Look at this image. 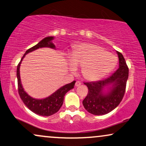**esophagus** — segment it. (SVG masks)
I'll return each instance as SVG.
<instances>
[{"instance_id": "1", "label": "esophagus", "mask_w": 146, "mask_h": 146, "mask_svg": "<svg viewBox=\"0 0 146 146\" xmlns=\"http://www.w3.org/2000/svg\"><path fill=\"white\" fill-rule=\"evenodd\" d=\"M81 84H82V83H81V82H80V81H77V82H75V86H76V87L80 86Z\"/></svg>"}]
</instances>
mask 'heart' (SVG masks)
<instances>
[{
    "label": "heart",
    "instance_id": "heart-1",
    "mask_svg": "<svg viewBox=\"0 0 146 146\" xmlns=\"http://www.w3.org/2000/svg\"><path fill=\"white\" fill-rule=\"evenodd\" d=\"M69 67L75 71L81 66V73L86 80L98 81L104 78L115 68L117 58L103 47L91 43L78 45L68 54Z\"/></svg>",
    "mask_w": 146,
    "mask_h": 146
}]
</instances>
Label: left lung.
Masks as SVG:
<instances>
[{"label": "left lung", "mask_w": 146, "mask_h": 146, "mask_svg": "<svg viewBox=\"0 0 146 146\" xmlns=\"http://www.w3.org/2000/svg\"><path fill=\"white\" fill-rule=\"evenodd\" d=\"M119 58V68L111 76L103 80L84 83L88 93L84 99L83 105L89 113L96 115L110 113L123 99L129 68L122 54L116 51Z\"/></svg>", "instance_id": "left-lung-1"}]
</instances>
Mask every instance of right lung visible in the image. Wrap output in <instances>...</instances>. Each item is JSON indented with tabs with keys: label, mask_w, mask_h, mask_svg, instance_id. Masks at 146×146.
<instances>
[{
	"label": "right lung",
	"mask_w": 146,
	"mask_h": 146,
	"mask_svg": "<svg viewBox=\"0 0 146 146\" xmlns=\"http://www.w3.org/2000/svg\"><path fill=\"white\" fill-rule=\"evenodd\" d=\"M54 39V36H47L39 41L36 45L33 46L31 48L28 50L23 56L22 60L18 64L17 67V85H18V92L20 94L21 99L22 100L23 103L33 113L37 114V115H42V116H50L53 115L62 107L63 101H64V97L66 93L71 89L74 88L75 81H73L71 83L67 84L63 86L52 93L50 96H47L44 99H35L33 98L24 90V88L22 86V82L20 79V68L21 63H22L23 59L25 57L26 54L33 51L38 50L42 47H49V48L56 50L55 45L52 43V41Z\"/></svg>",
	"instance_id": "obj_1"
}]
</instances>
